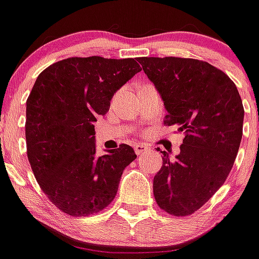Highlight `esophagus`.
Listing matches in <instances>:
<instances>
[{"label": "esophagus", "mask_w": 259, "mask_h": 259, "mask_svg": "<svg viewBox=\"0 0 259 259\" xmlns=\"http://www.w3.org/2000/svg\"><path fill=\"white\" fill-rule=\"evenodd\" d=\"M148 145L145 144H135L134 145V150L135 153H137V155H142L143 153H145V151H148Z\"/></svg>", "instance_id": "1"}]
</instances>
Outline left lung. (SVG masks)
I'll use <instances>...</instances> for the list:
<instances>
[{
    "label": "left lung",
    "instance_id": "obj_1",
    "mask_svg": "<svg viewBox=\"0 0 259 259\" xmlns=\"http://www.w3.org/2000/svg\"><path fill=\"white\" fill-rule=\"evenodd\" d=\"M168 115L164 124L184 132L180 153L163 154L154 177L156 203L176 217L199 209L222 187L233 166L243 133L242 99L234 82L205 61L140 57Z\"/></svg>",
    "mask_w": 259,
    "mask_h": 259
}]
</instances>
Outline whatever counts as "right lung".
I'll list each match as a JSON object with an SVG mask.
<instances>
[{
    "label": "right lung",
    "mask_w": 259,
    "mask_h": 259,
    "mask_svg": "<svg viewBox=\"0 0 259 259\" xmlns=\"http://www.w3.org/2000/svg\"><path fill=\"white\" fill-rule=\"evenodd\" d=\"M139 71L134 59L70 57L36 79L26 101L27 158L41 189L64 213L83 217L108 207L137 158L126 144L96 155L94 122Z\"/></svg>",
    "instance_id": "obj_1"
}]
</instances>
